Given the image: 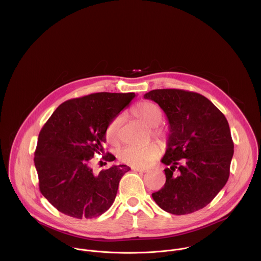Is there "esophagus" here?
Wrapping results in <instances>:
<instances>
[{
  "label": "esophagus",
  "mask_w": 261,
  "mask_h": 261,
  "mask_svg": "<svg viewBox=\"0 0 261 261\" xmlns=\"http://www.w3.org/2000/svg\"><path fill=\"white\" fill-rule=\"evenodd\" d=\"M131 168H132V170L139 171V172H147L148 171L146 168H141V167H136V166H132Z\"/></svg>",
  "instance_id": "esophagus-1"
}]
</instances>
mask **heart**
Instances as JSON below:
<instances>
[{
  "label": "heart",
  "instance_id": "heart-1",
  "mask_svg": "<svg viewBox=\"0 0 261 261\" xmlns=\"http://www.w3.org/2000/svg\"><path fill=\"white\" fill-rule=\"evenodd\" d=\"M132 115L144 123L147 127H151L152 134L160 141L165 142L166 132L159 128L158 125L162 122L163 114L161 109L152 102H140L131 109ZM123 122L121 116L111 120L106 127L105 137L111 144H117L120 137V128ZM160 154V147L157 143L151 142L145 145H128L120 151V159L130 165L144 166L153 161Z\"/></svg>",
  "mask_w": 261,
  "mask_h": 261
}]
</instances>
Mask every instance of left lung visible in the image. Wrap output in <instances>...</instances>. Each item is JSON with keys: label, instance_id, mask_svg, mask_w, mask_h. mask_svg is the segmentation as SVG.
<instances>
[{"label": "left lung", "instance_id": "obj_1", "mask_svg": "<svg viewBox=\"0 0 261 261\" xmlns=\"http://www.w3.org/2000/svg\"><path fill=\"white\" fill-rule=\"evenodd\" d=\"M169 124L164 187L153 193L165 212L186 215L207 205L229 177L233 141L226 118L204 96L176 89L153 90Z\"/></svg>", "mask_w": 261, "mask_h": 261}]
</instances>
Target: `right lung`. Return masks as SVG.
Instances as JSON below:
<instances>
[{"mask_svg":"<svg viewBox=\"0 0 261 261\" xmlns=\"http://www.w3.org/2000/svg\"><path fill=\"white\" fill-rule=\"evenodd\" d=\"M135 97L134 93H95L62 103L45 123L35 151L42 195L61 213L91 219L114 203L119 182L130 170L114 165L94 174L95 154H104L105 130ZM105 161L116 157L107 153Z\"/></svg>","mask_w":261,"mask_h":261,"instance_id":"1","label":"right lung"}]
</instances>
